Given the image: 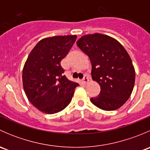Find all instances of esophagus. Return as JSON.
I'll return each instance as SVG.
<instances>
[{
    "label": "esophagus",
    "instance_id": "34e87169",
    "mask_svg": "<svg viewBox=\"0 0 150 150\" xmlns=\"http://www.w3.org/2000/svg\"><path fill=\"white\" fill-rule=\"evenodd\" d=\"M88 81H89L88 78V77L86 76V75H84L83 78V82L84 83H87L88 82Z\"/></svg>",
    "mask_w": 150,
    "mask_h": 150
}]
</instances>
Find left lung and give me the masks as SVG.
<instances>
[{
    "label": "left lung",
    "mask_w": 150,
    "mask_h": 150,
    "mask_svg": "<svg viewBox=\"0 0 150 150\" xmlns=\"http://www.w3.org/2000/svg\"><path fill=\"white\" fill-rule=\"evenodd\" d=\"M77 45L88 56L92 79L101 88L91 102L107 111L120 108L129 99L135 83V69L126 50L115 38L99 33L83 36Z\"/></svg>",
    "instance_id": "obj_1"
}]
</instances>
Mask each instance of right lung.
<instances>
[{
	"label": "right lung",
	"mask_w": 150,
	"mask_h": 150,
	"mask_svg": "<svg viewBox=\"0 0 150 150\" xmlns=\"http://www.w3.org/2000/svg\"><path fill=\"white\" fill-rule=\"evenodd\" d=\"M76 38L65 35L42 39L27 59L22 71L24 90L31 104L43 112L54 114L64 110L79 86L66 78L61 66Z\"/></svg>",
	"instance_id": "obj_1"
}]
</instances>
